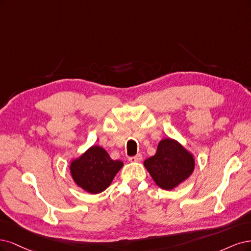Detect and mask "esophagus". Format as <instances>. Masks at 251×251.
I'll use <instances>...</instances> for the list:
<instances>
[{"label": "esophagus", "mask_w": 251, "mask_h": 251, "mask_svg": "<svg viewBox=\"0 0 251 251\" xmlns=\"http://www.w3.org/2000/svg\"><path fill=\"white\" fill-rule=\"evenodd\" d=\"M128 160L131 161V163H140V161L142 160V155H141V154H136L135 156L129 157Z\"/></svg>", "instance_id": "34e87169"}]
</instances>
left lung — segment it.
<instances>
[{
  "mask_svg": "<svg viewBox=\"0 0 251 251\" xmlns=\"http://www.w3.org/2000/svg\"><path fill=\"white\" fill-rule=\"evenodd\" d=\"M144 166L160 189L171 191L192 175L195 157L178 141L166 137L158 143L155 154L144 161Z\"/></svg>",
  "mask_w": 251,
  "mask_h": 251,
  "instance_id": "8db88e82",
  "label": "left lung"
}]
</instances>
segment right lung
Wrapping results in <instances>:
<instances>
[{
    "instance_id": "add662e5",
    "label": "right lung",
    "mask_w": 251,
    "mask_h": 251,
    "mask_svg": "<svg viewBox=\"0 0 251 251\" xmlns=\"http://www.w3.org/2000/svg\"><path fill=\"white\" fill-rule=\"evenodd\" d=\"M123 166V161L111 159L106 150L94 145L72 159L70 173L77 187L90 194H99L109 187Z\"/></svg>"
}]
</instances>
